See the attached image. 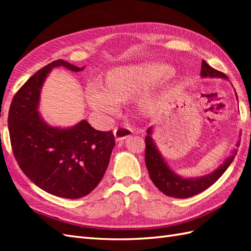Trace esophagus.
I'll use <instances>...</instances> for the list:
<instances>
[{"mask_svg":"<svg viewBox=\"0 0 251 251\" xmlns=\"http://www.w3.org/2000/svg\"><path fill=\"white\" fill-rule=\"evenodd\" d=\"M113 134L117 141H122L126 139V138L130 137L132 135V130L127 126H120V127H115L113 130Z\"/></svg>","mask_w":251,"mask_h":251,"instance_id":"34e87169","label":"esophagus"}]
</instances>
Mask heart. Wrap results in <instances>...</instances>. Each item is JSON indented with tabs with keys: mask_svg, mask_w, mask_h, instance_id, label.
I'll return each mask as SVG.
<instances>
[{
	"mask_svg": "<svg viewBox=\"0 0 251 251\" xmlns=\"http://www.w3.org/2000/svg\"><path fill=\"white\" fill-rule=\"evenodd\" d=\"M172 73V68L157 62L138 63V65L115 68L105 74L103 87L90 85L86 90V100L92 108L101 115L114 114L116 102H124L139 94L141 90L161 81ZM146 113L155 109V101L150 96L140 102Z\"/></svg>",
	"mask_w": 251,
	"mask_h": 251,
	"instance_id": "heart-1",
	"label": "heart"
}]
</instances>
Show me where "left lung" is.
<instances>
[{
	"label": "left lung",
	"mask_w": 251,
	"mask_h": 251,
	"mask_svg": "<svg viewBox=\"0 0 251 251\" xmlns=\"http://www.w3.org/2000/svg\"><path fill=\"white\" fill-rule=\"evenodd\" d=\"M201 75L205 77L210 76L227 78L225 73L211 68L205 60L201 61ZM147 132L148 136L145 139V158L149 176H150L153 183L155 184L159 191L163 192L165 195L176 197V199H188V197L194 196L209 188L225 174L237 153V150H234L233 155L228 157L219 168L216 169L210 175L197 179H184L174 174L166 163L164 162V158L162 157L161 153L158 152L155 143H154L151 137V128H149ZM237 147H239V141L237 143Z\"/></svg>",
	"instance_id": "left-lung-1"
}]
</instances>
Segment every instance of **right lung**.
<instances>
[{"label": "right lung", "instance_id": "1", "mask_svg": "<svg viewBox=\"0 0 251 251\" xmlns=\"http://www.w3.org/2000/svg\"><path fill=\"white\" fill-rule=\"evenodd\" d=\"M74 72L84 68L58 59L40 69L15 94L8 111L14 156L32 182L63 199H81L99 184L108 167L114 135L81 121L72 128H56L37 112L41 87L52 68Z\"/></svg>", "mask_w": 251, "mask_h": 251}]
</instances>
